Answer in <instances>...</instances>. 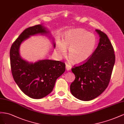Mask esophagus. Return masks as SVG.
Here are the masks:
<instances>
[{"instance_id":"obj_1","label":"esophagus","mask_w":124,"mask_h":124,"mask_svg":"<svg viewBox=\"0 0 124 124\" xmlns=\"http://www.w3.org/2000/svg\"><path fill=\"white\" fill-rule=\"evenodd\" d=\"M66 70H69L71 69V66H70L69 65H68V64H66Z\"/></svg>"}]
</instances>
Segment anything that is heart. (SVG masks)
<instances>
[{"label": "heart", "mask_w": 124, "mask_h": 124, "mask_svg": "<svg viewBox=\"0 0 124 124\" xmlns=\"http://www.w3.org/2000/svg\"><path fill=\"white\" fill-rule=\"evenodd\" d=\"M97 46L94 35L82 29L70 30L64 36L63 43L56 46V51L61 56L66 54L69 49L68 58L73 63L79 64L86 61L94 52Z\"/></svg>", "instance_id": "1"}]
</instances>
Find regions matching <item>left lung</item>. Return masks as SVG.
<instances>
[{
	"mask_svg": "<svg viewBox=\"0 0 124 124\" xmlns=\"http://www.w3.org/2000/svg\"><path fill=\"white\" fill-rule=\"evenodd\" d=\"M95 31L100 38L93 55L83 64L72 68L75 79L70 84V90L82 101L94 99L106 89L115 61L114 48L107 35L100 30Z\"/></svg>",
	"mask_w": 124,
	"mask_h": 124,
	"instance_id": "obj_1",
	"label": "left lung"
}]
</instances>
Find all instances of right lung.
I'll use <instances>...</instances> for the list:
<instances>
[{
	"mask_svg": "<svg viewBox=\"0 0 124 124\" xmlns=\"http://www.w3.org/2000/svg\"><path fill=\"white\" fill-rule=\"evenodd\" d=\"M48 33L40 24L28 27L10 48V65L13 79L22 92L33 99H41L50 93L56 79L65 70V63L61 61L43 60L30 63L21 58L19 48L23 41L31 35Z\"/></svg>",
	"mask_w": 124,
	"mask_h": 124,
	"instance_id": "right-lung-1",
	"label": "right lung"
}]
</instances>
